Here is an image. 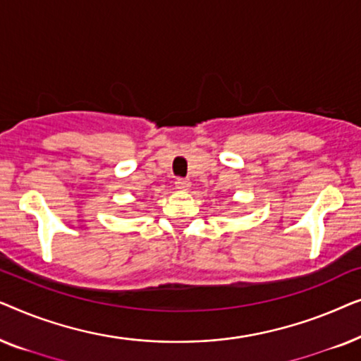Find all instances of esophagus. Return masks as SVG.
I'll return each instance as SVG.
<instances>
[{"instance_id": "1", "label": "esophagus", "mask_w": 361, "mask_h": 361, "mask_svg": "<svg viewBox=\"0 0 361 361\" xmlns=\"http://www.w3.org/2000/svg\"><path fill=\"white\" fill-rule=\"evenodd\" d=\"M176 187L180 190H185L190 187V182L189 179H182V177H179V179H176Z\"/></svg>"}]
</instances>
